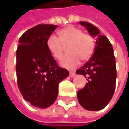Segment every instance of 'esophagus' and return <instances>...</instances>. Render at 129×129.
<instances>
[{
    "label": "esophagus",
    "instance_id": "1",
    "mask_svg": "<svg viewBox=\"0 0 129 129\" xmlns=\"http://www.w3.org/2000/svg\"><path fill=\"white\" fill-rule=\"evenodd\" d=\"M69 76L71 78H73L75 76V72H69Z\"/></svg>",
    "mask_w": 129,
    "mask_h": 129
}]
</instances>
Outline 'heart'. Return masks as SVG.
<instances>
[{
    "label": "heart",
    "instance_id": "1",
    "mask_svg": "<svg viewBox=\"0 0 129 129\" xmlns=\"http://www.w3.org/2000/svg\"><path fill=\"white\" fill-rule=\"evenodd\" d=\"M59 37L51 35L46 40V46L51 54L60 60L67 46V51L60 61V65L72 69L79 64L80 60L87 61L92 57L95 49V40L92 35L74 26H69L58 32Z\"/></svg>",
    "mask_w": 129,
    "mask_h": 129
}]
</instances>
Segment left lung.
Wrapping results in <instances>:
<instances>
[{
    "label": "left lung",
    "instance_id": "8db88e82",
    "mask_svg": "<svg viewBox=\"0 0 129 129\" xmlns=\"http://www.w3.org/2000/svg\"><path fill=\"white\" fill-rule=\"evenodd\" d=\"M95 39V51L77 74L86 77V86L77 93L80 105L88 111L103 109L112 99L116 86V60L111 43L100 34L97 27L88 22L80 21Z\"/></svg>",
    "mask_w": 129,
    "mask_h": 129
}]
</instances>
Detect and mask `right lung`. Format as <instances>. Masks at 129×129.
<instances>
[{
	"label": "right lung",
	"instance_id": "obj_1",
	"mask_svg": "<svg viewBox=\"0 0 129 129\" xmlns=\"http://www.w3.org/2000/svg\"><path fill=\"white\" fill-rule=\"evenodd\" d=\"M57 28L38 24L21 35L16 51L17 84L24 99L33 106L46 108L56 100L59 84L69 76L46 46V40Z\"/></svg>",
	"mask_w": 129,
	"mask_h": 129
}]
</instances>
